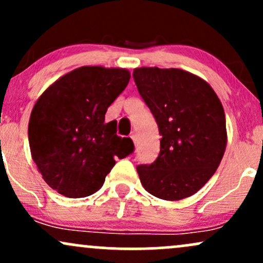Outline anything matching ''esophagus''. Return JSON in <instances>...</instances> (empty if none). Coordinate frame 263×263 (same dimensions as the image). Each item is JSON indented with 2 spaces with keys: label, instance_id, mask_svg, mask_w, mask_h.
Listing matches in <instances>:
<instances>
[{
  "label": "esophagus",
  "instance_id": "esophagus-1",
  "mask_svg": "<svg viewBox=\"0 0 263 263\" xmlns=\"http://www.w3.org/2000/svg\"><path fill=\"white\" fill-rule=\"evenodd\" d=\"M129 137H131V140L134 141L135 143H136V134H135V132H132V134H131V136H129Z\"/></svg>",
  "mask_w": 263,
  "mask_h": 263
}]
</instances>
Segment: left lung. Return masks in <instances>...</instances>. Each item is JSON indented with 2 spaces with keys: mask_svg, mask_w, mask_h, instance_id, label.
<instances>
[{
  "mask_svg": "<svg viewBox=\"0 0 263 263\" xmlns=\"http://www.w3.org/2000/svg\"><path fill=\"white\" fill-rule=\"evenodd\" d=\"M134 79L158 125L161 151L137 173L143 188L163 200H180L200 190L218 170L228 143L224 107L198 75L142 66Z\"/></svg>",
  "mask_w": 263,
  "mask_h": 263,
  "instance_id": "obj_1",
  "label": "left lung"
}]
</instances>
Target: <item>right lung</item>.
Returning <instances> with one entry per match:
<instances>
[{
    "instance_id": "right-lung-1",
    "label": "right lung",
    "mask_w": 263,
    "mask_h": 263,
    "mask_svg": "<svg viewBox=\"0 0 263 263\" xmlns=\"http://www.w3.org/2000/svg\"><path fill=\"white\" fill-rule=\"evenodd\" d=\"M125 68L80 66L63 75L39 96L28 123L32 159L44 182L68 198H84L101 188L115 165L134 151L119 137L107 107L127 86Z\"/></svg>"
}]
</instances>
